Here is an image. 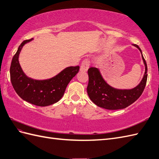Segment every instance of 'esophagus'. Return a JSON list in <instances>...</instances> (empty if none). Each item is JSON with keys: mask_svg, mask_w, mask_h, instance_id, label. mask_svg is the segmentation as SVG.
Here are the masks:
<instances>
[{"mask_svg": "<svg viewBox=\"0 0 159 159\" xmlns=\"http://www.w3.org/2000/svg\"><path fill=\"white\" fill-rule=\"evenodd\" d=\"M88 68H89V62L87 59H85L82 61V65H81L80 71L86 72V71H88Z\"/></svg>", "mask_w": 159, "mask_h": 159, "instance_id": "esophagus-1", "label": "esophagus"}]
</instances>
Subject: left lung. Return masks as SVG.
<instances>
[{
  "instance_id": "1",
  "label": "left lung",
  "mask_w": 159,
  "mask_h": 159,
  "mask_svg": "<svg viewBox=\"0 0 159 159\" xmlns=\"http://www.w3.org/2000/svg\"><path fill=\"white\" fill-rule=\"evenodd\" d=\"M133 45L140 51L145 65L144 77L136 87L129 90L115 88L106 82L98 68L92 67L88 69L89 82L87 92L90 100L98 107L108 110L125 109L134 103L142 95L146 84L148 69L141 49L138 45Z\"/></svg>"
}]
</instances>
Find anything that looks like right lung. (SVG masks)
<instances>
[{"instance_id":"obj_1","label":"right lung","mask_w":159,"mask_h":159,"mask_svg":"<svg viewBox=\"0 0 159 159\" xmlns=\"http://www.w3.org/2000/svg\"><path fill=\"white\" fill-rule=\"evenodd\" d=\"M24 40L13 56L10 67L11 82L14 90L20 97L34 105L46 107L57 102L63 97L68 84L79 71L80 67H68L52 78L38 80L27 76L19 62V55L26 43Z\"/></svg>"}]
</instances>
